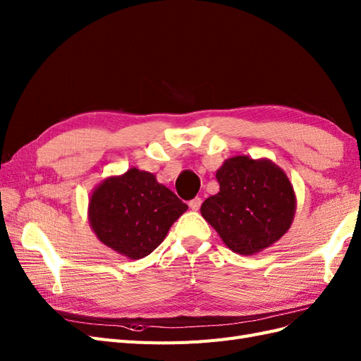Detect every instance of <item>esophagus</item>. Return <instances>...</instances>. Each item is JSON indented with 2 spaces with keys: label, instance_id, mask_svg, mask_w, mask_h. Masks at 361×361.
I'll list each match as a JSON object with an SVG mask.
<instances>
[{
  "label": "esophagus",
  "instance_id": "obj_1",
  "mask_svg": "<svg viewBox=\"0 0 361 361\" xmlns=\"http://www.w3.org/2000/svg\"><path fill=\"white\" fill-rule=\"evenodd\" d=\"M200 206H202V199H200V197H195V199H192V200L190 202V207H191L192 211L200 209Z\"/></svg>",
  "mask_w": 361,
  "mask_h": 361
}]
</instances>
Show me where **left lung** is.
Segmentation results:
<instances>
[{
  "instance_id": "left-lung-1",
  "label": "left lung",
  "mask_w": 361,
  "mask_h": 361,
  "mask_svg": "<svg viewBox=\"0 0 361 361\" xmlns=\"http://www.w3.org/2000/svg\"><path fill=\"white\" fill-rule=\"evenodd\" d=\"M216 180L220 191L203 202L200 212L235 253H259L289 231L297 199L274 162L228 158L216 170Z\"/></svg>"
}]
</instances>
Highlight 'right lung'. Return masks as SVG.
Listing matches in <instances>:
<instances>
[{"label": "right lung", "instance_id": "1", "mask_svg": "<svg viewBox=\"0 0 361 361\" xmlns=\"http://www.w3.org/2000/svg\"><path fill=\"white\" fill-rule=\"evenodd\" d=\"M188 209L155 174L129 169L94 188L89 221L96 236L118 255L137 260L150 255Z\"/></svg>", "mask_w": 361, "mask_h": 361}]
</instances>
